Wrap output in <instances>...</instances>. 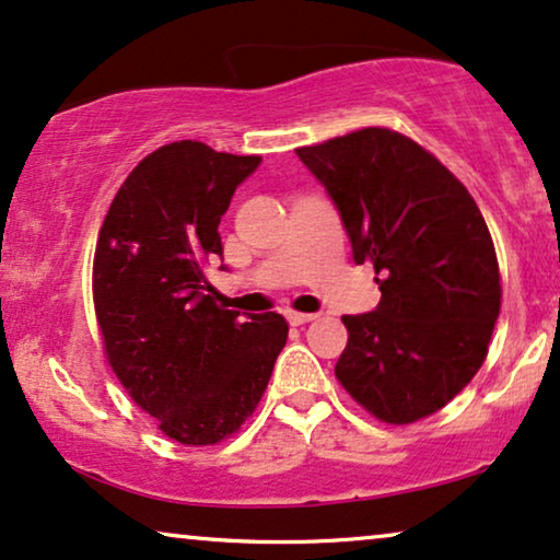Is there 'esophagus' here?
Masks as SVG:
<instances>
[{
  "label": "esophagus",
  "mask_w": 560,
  "mask_h": 560,
  "mask_svg": "<svg viewBox=\"0 0 560 560\" xmlns=\"http://www.w3.org/2000/svg\"><path fill=\"white\" fill-rule=\"evenodd\" d=\"M287 319L292 325H307L312 319H317V315H312V312H289Z\"/></svg>",
  "instance_id": "esophagus-1"
}]
</instances>
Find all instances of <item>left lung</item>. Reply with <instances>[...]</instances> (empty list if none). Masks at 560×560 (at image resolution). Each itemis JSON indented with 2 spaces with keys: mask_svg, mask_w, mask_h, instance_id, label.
<instances>
[{
  "mask_svg": "<svg viewBox=\"0 0 560 560\" xmlns=\"http://www.w3.org/2000/svg\"><path fill=\"white\" fill-rule=\"evenodd\" d=\"M325 186L355 264H374L382 302L346 315L335 376L378 420L443 409L476 376L499 317L494 243L474 197L435 155L366 128L296 148Z\"/></svg>",
  "mask_w": 560,
  "mask_h": 560,
  "instance_id": "left-lung-1",
  "label": "left lung"
}]
</instances>
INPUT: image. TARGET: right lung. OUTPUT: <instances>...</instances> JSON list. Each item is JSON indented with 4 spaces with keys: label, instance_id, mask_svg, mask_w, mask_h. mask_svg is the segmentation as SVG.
Listing matches in <instances>:
<instances>
[{
    "label": "right lung",
    "instance_id": "right-lung-1",
    "mask_svg": "<svg viewBox=\"0 0 560 560\" xmlns=\"http://www.w3.org/2000/svg\"><path fill=\"white\" fill-rule=\"evenodd\" d=\"M260 155L178 140L145 155L112 199L94 253L104 350L132 399L182 445L233 435L260 401L289 325L214 302L202 268ZM225 268V266H222Z\"/></svg>",
    "mask_w": 560,
    "mask_h": 560
}]
</instances>
